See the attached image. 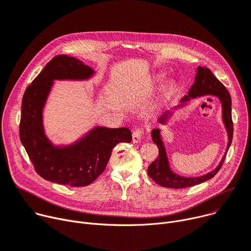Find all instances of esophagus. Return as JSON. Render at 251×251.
Here are the masks:
<instances>
[{
  "instance_id": "esophagus-1",
  "label": "esophagus",
  "mask_w": 251,
  "mask_h": 251,
  "mask_svg": "<svg viewBox=\"0 0 251 251\" xmlns=\"http://www.w3.org/2000/svg\"><path fill=\"white\" fill-rule=\"evenodd\" d=\"M143 133H144V130L142 128H138L136 129L134 132L132 133V139H133V142L134 143H138L141 141L142 137H143Z\"/></svg>"
}]
</instances>
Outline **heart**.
I'll return each instance as SVG.
<instances>
[{
  "label": "heart",
  "instance_id": "obj_1",
  "mask_svg": "<svg viewBox=\"0 0 251 251\" xmlns=\"http://www.w3.org/2000/svg\"><path fill=\"white\" fill-rule=\"evenodd\" d=\"M162 78H163V76H162V75H158L156 77H155V80L157 81V82H160L161 80H162ZM176 83L175 82H170V85L166 87V89H165V95L166 96H172L175 92H176Z\"/></svg>",
  "mask_w": 251,
  "mask_h": 251
}]
</instances>
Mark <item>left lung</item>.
Instances as JSON below:
<instances>
[{
  "mask_svg": "<svg viewBox=\"0 0 251 251\" xmlns=\"http://www.w3.org/2000/svg\"><path fill=\"white\" fill-rule=\"evenodd\" d=\"M212 95L218 97L222 103V117L223 122L228 132V145L226 152L220 162V164L217 168L212 171L211 173L199 176V177H183L174 174L169 165L168 156H166L165 148L163 142L160 138V130L153 129L151 132L152 141L158 147V157L154 161L149 164L148 166V176L151 177L157 185L164 187V188H172V189H183L193 187L199 183L204 182L210 178H212L221 169V166L226 158V154L228 149L231 145L232 138H233V122H232V116H231V97L225 88L223 83L215 77L212 72L205 68V66H199L197 70V75L195 77L194 85L191 87L188 96H185L181 99V103H186L190 101V99H194L197 97ZM170 112H166L158 119V122L163 124L166 122V118H169Z\"/></svg>",
  "mask_w": 251,
  "mask_h": 251,
  "instance_id": "obj_1",
  "label": "left lung"
}]
</instances>
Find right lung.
I'll list each match as a JSON object with an SVG mask.
<instances>
[{
    "instance_id": "obj_1",
    "label": "right lung",
    "mask_w": 251,
    "mask_h": 251,
    "mask_svg": "<svg viewBox=\"0 0 251 251\" xmlns=\"http://www.w3.org/2000/svg\"><path fill=\"white\" fill-rule=\"evenodd\" d=\"M94 71L80 60L56 55L27 87L21 108L20 140L36 173L46 180L71 187L92 183L107 166L112 149L131 142L126 128L96 127L73 145L55 147L44 134L42 109L54 79H86Z\"/></svg>"
}]
</instances>
